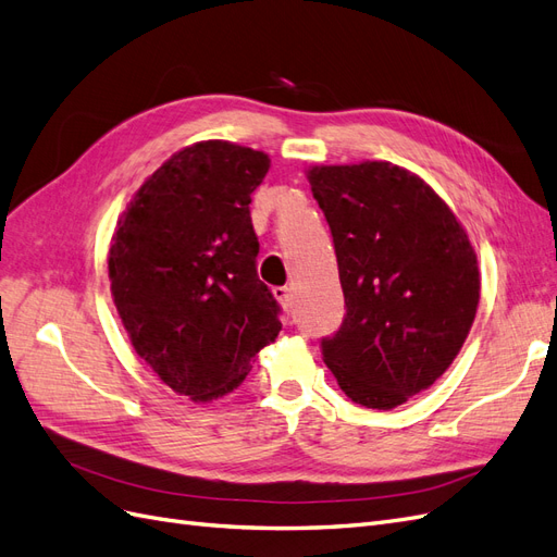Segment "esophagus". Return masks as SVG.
Masks as SVG:
<instances>
[{
    "label": "esophagus",
    "instance_id": "obj_1",
    "mask_svg": "<svg viewBox=\"0 0 557 557\" xmlns=\"http://www.w3.org/2000/svg\"><path fill=\"white\" fill-rule=\"evenodd\" d=\"M274 297L278 299V305L283 307L285 313H293V290L290 288H276Z\"/></svg>",
    "mask_w": 557,
    "mask_h": 557
}]
</instances>
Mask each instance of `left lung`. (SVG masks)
Listing matches in <instances>:
<instances>
[{
  "label": "left lung",
  "instance_id": "1",
  "mask_svg": "<svg viewBox=\"0 0 557 557\" xmlns=\"http://www.w3.org/2000/svg\"><path fill=\"white\" fill-rule=\"evenodd\" d=\"M307 178L346 299L323 360L352 401L395 409L460 352L481 297L476 250L446 201L404 166L315 164Z\"/></svg>",
  "mask_w": 557,
  "mask_h": 557
}]
</instances>
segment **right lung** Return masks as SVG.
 I'll return each instance as SVG.
<instances>
[{"label":"right lung","mask_w":557,"mask_h":557,"mask_svg":"<svg viewBox=\"0 0 557 557\" xmlns=\"http://www.w3.org/2000/svg\"><path fill=\"white\" fill-rule=\"evenodd\" d=\"M262 150L209 139L150 174L117 218L111 297L137 356L193 401L239 387L281 330L258 278L250 195L269 172Z\"/></svg>","instance_id":"obj_1"}]
</instances>
